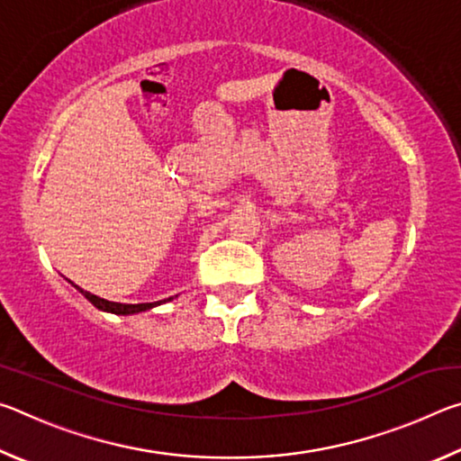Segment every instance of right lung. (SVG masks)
<instances>
[{
  "label": "right lung",
  "mask_w": 461,
  "mask_h": 461,
  "mask_svg": "<svg viewBox=\"0 0 461 461\" xmlns=\"http://www.w3.org/2000/svg\"><path fill=\"white\" fill-rule=\"evenodd\" d=\"M79 288V286H77ZM79 291L87 296V301H91L93 305H95L97 309L101 311H107V313H115V315H134V313H142V311L146 309H152L156 305H160V303H167L170 299H165V301H156V303H138V305H126V303H112V301H105L101 299V296L97 294H91L89 291H83V288H79Z\"/></svg>",
  "instance_id": "1"
}]
</instances>
